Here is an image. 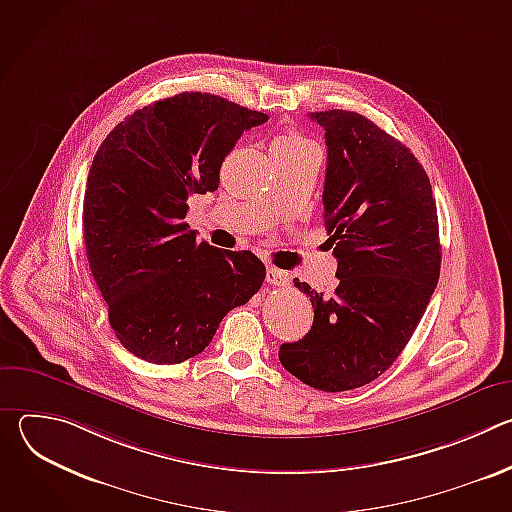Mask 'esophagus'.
Returning <instances> with one entry per match:
<instances>
[{
  "mask_svg": "<svg viewBox=\"0 0 512 512\" xmlns=\"http://www.w3.org/2000/svg\"><path fill=\"white\" fill-rule=\"evenodd\" d=\"M265 279H267V283L277 285V287L289 285V273H287V271H283V269H277V267H267Z\"/></svg>",
  "mask_w": 512,
  "mask_h": 512,
  "instance_id": "esophagus-1",
  "label": "esophagus"
}]
</instances>
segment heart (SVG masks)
<instances>
[{"mask_svg": "<svg viewBox=\"0 0 512 512\" xmlns=\"http://www.w3.org/2000/svg\"><path fill=\"white\" fill-rule=\"evenodd\" d=\"M306 148H314V143L294 131H283L271 141V154H291Z\"/></svg>", "mask_w": 512, "mask_h": 512, "instance_id": "1", "label": "heart"}]
</instances>
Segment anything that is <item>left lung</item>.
Here are the masks:
<instances>
[{"instance_id":"8db88e82","label":"left lung","mask_w":512,"mask_h":512,"mask_svg":"<svg viewBox=\"0 0 512 512\" xmlns=\"http://www.w3.org/2000/svg\"><path fill=\"white\" fill-rule=\"evenodd\" d=\"M326 131L324 223L338 261L330 296L306 281L310 332L279 348L283 369L326 391L381 377L415 332L440 279L442 247L429 178L401 141L354 111L310 113Z\"/></svg>"}]
</instances>
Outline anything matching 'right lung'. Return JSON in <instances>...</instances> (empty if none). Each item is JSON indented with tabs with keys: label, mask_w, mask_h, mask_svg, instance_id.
Wrapping results in <instances>:
<instances>
[{
	"label": "right lung",
	"mask_w": 512,
	"mask_h": 512,
	"mask_svg": "<svg viewBox=\"0 0 512 512\" xmlns=\"http://www.w3.org/2000/svg\"><path fill=\"white\" fill-rule=\"evenodd\" d=\"M269 117L210 93H180L125 117L101 143L83 202L91 273L125 350L154 364L200 354L265 279L251 251L196 241L188 198L218 188L245 129Z\"/></svg>",
	"instance_id": "right-lung-1"
}]
</instances>
